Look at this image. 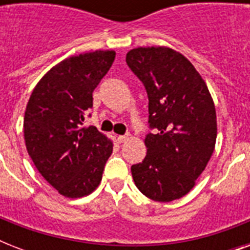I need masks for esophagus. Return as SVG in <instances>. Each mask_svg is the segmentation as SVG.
Masks as SVG:
<instances>
[{"instance_id": "esophagus-1", "label": "esophagus", "mask_w": 250, "mask_h": 250, "mask_svg": "<svg viewBox=\"0 0 250 250\" xmlns=\"http://www.w3.org/2000/svg\"><path fill=\"white\" fill-rule=\"evenodd\" d=\"M129 136H127V135H122V136H118V141L119 143H125V141L128 140Z\"/></svg>"}]
</instances>
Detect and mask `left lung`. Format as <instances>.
I'll list each match as a JSON object with an SVG mask.
<instances>
[{
    "instance_id": "8db88e82",
    "label": "left lung",
    "mask_w": 250,
    "mask_h": 250,
    "mask_svg": "<svg viewBox=\"0 0 250 250\" xmlns=\"http://www.w3.org/2000/svg\"><path fill=\"white\" fill-rule=\"evenodd\" d=\"M125 62L149 98L146 157L131 167L141 193L158 202L186 196L205 170L217 141V114L205 80L166 46L129 50Z\"/></svg>"
}]
</instances>
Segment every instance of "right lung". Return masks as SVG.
<instances>
[{"label":"right lung","mask_w":250,"mask_h":250,"mask_svg":"<svg viewBox=\"0 0 250 250\" xmlns=\"http://www.w3.org/2000/svg\"><path fill=\"white\" fill-rule=\"evenodd\" d=\"M115 60L114 50L68 57L36 84L24 113L29 157L62 196H88L101 183L113 141L94 125H84L94 88Z\"/></svg>","instance_id":"add662e5"}]
</instances>
